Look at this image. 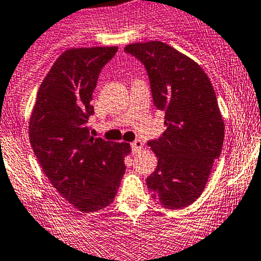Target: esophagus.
Instances as JSON below:
<instances>
[{"instance_id": "esophagus-1", "label": "esophagus", "mask_w": 261, "mask_h": 261, "mask_svg": "<svg viewBox=\"0 0 261 261\" xmlns=\"http://www.w3.org/2000/svg\"><path fill=\"white\" fill-rule=\"evenodd\" d=\"M131 149H133L134 154H136V152H139L141 149H143V141L135 140L133 144H131Z\"/></svg>"}]
</instances>
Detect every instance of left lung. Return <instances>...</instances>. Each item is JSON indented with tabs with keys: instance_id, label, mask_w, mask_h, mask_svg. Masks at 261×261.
<instances>
[{
	"instance_id": "1",
	"label": "left lung",
	"mask_w": 261,
	"mask_h": 261,
	"mask_svg": "<svg viewBox=\"0 0 261 261\" xmlns=\"http://www.w3.org/2000/svg\"><path fill=\"white\" fill-rule=\"evenodd\" d=\"M145 65L154 105L165 111L167 130L147 143L158 167L147 177L152 199L168 210L197 201L220 158L225 123L208 75L183 53L162 41L125 48Z\"/></svg>"
}]
</instances>
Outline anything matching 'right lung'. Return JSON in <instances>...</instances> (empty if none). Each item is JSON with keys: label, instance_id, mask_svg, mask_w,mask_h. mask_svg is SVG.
<instances>
[{"label": "right lung", "instance_id": "add662e5", "mask_svg": "<svg viewBox=\"0 0 261 261\" xmlns=\"http://www.w3.org/2000/svg\"><path fill=\"white\" fill-rule=\"evenodd\" d=\"M117 46L70 48L58 57L39 87L29 138L50 183L81 212L110 206L125 174L130 144L93 138L92 93Z\"/></svg>", "mask_w": 261, "mask_h": 261}]
</instances>
